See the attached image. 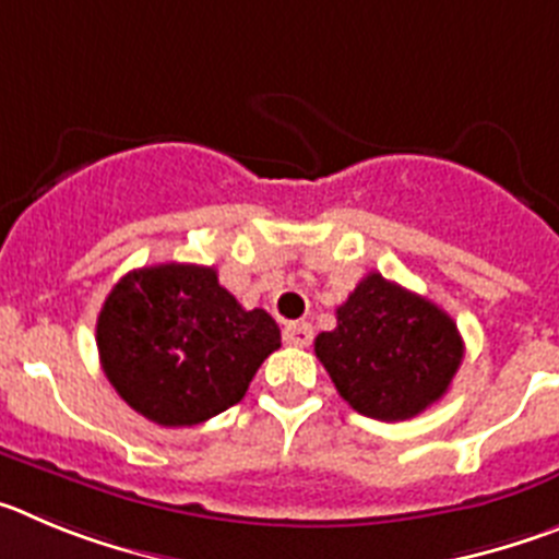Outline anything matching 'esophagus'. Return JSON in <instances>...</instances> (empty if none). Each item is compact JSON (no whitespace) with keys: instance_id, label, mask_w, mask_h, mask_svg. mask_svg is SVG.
I'll return each instance as SVG.
<instances>
[{"instance_id":"esophagus-1","label":"esophagus","mask_w":559,"mask_h":559,"mask_svg":"<svg viewBox=\"0 0 559 559\" xmlns=\"http://www.w3.org/2000/svg\"><path fill=\"white\" fill-rule=\"evenodd\" d=\"M311 325L309 323H286L284 325V342L295 345V348H306L311 342Z\"/></svg>"}]
</instances>
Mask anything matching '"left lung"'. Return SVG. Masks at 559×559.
<instances>
[{
  "label": "left lung",
  "instance_id": "obj_1",
  "mask_svg": "<svg viewBox=\"0 0 559 559\" xmlns=\"http://www.w3.org/2000/svg\"><path fill=\"white\" fill-rule=\"evenodd\" d=\"M314 354L359 415L390 424L449 392L465 345L440 306L370 273L336 309V329L317 334Z\"/></svg>",
  "mask_w": 559,
  "mask_h": 559
}]
</instances>
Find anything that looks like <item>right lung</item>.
I'll use <instances>...</instances> for the list:
<instances>
[{"mask_svg":"<svg viewBox=\"0 0 559 559\" xmlns=\"http://www.w3.org/2000/svg\"><path fill=\"white\" fill-rule=\"evenodd\" d=\"M97 348L124 404L158 426H198L245 399L281 331L264 309H242L214 267L169 261L119 278Z\"/></svg>","mask_w":559,"mask_h":559,"instance_id":"add662e5","label":"right lung"}]
</instances>
